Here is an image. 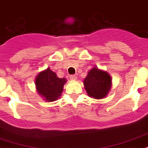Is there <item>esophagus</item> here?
I'll return each instance as SVG.
<instances>
[{
    "mask_svg": "<svg viewBox=\"0 0 148 148\" xmlns=\"http://www.w3.org/2000/svg\"><path fill=\"white\" fill-rule=\"evenodd\" d=\"M69 79H72V80H76L77 77H76V75H71L70 76H69Z\"/></svg>",
    "mask_w": 148,
    "mask_h": 148,
    "instance_id": "34e87169",
    "label": "esophagus"
}]
</instances>
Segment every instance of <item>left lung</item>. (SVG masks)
<instances>
[{
	"instance_id": "8db88e82",
	"label": "left lung",
	"mask_w": 148,
	"mask_h": 148,
	"mask_svg": "<svg viewBox=\"0 0 148 148\" xmlns=\"http://www.w3.org/2000/svg\"><path fill=\"white\" fill-rule=\"evenodd\" d=\"M84 85L89 97L103 99L108 95L111 90L112 78L107 72L93 67L84 79Z\"/></svg>"
}]
</instances>
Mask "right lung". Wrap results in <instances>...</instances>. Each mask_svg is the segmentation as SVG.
Masks as SVG:
<instances>
[{
    "label": "right lung",
    "mask_w": 148,
    "mask_h": 148,
    "mask_svg": "<svg viewBox=\"0 0 148 148\" xmlns=\"http://www.w3.org/2000/svg\"><path fill=\"white\" fill-rule=\"evenodd\" d=\"M66 82V79L58 78L50 68L39 73L35 81L38 93L49 102L57 100L61 96Z\"/></svg>",
    "instance_id": "add662e5"
}]
</instances>
